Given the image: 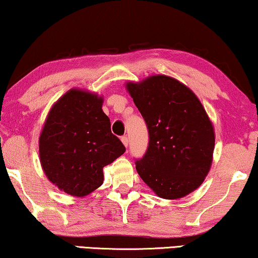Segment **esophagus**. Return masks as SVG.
Segmentation results:
<instances>
[{"mask_svg": "<svg viewBox=\"0 0 258 258\" xmlns=\"http://www.w3.org/2000/svg\"><path fill=\"white\" fill-rule=\"evenodd\" d=\"M121 141H122V144H124L125 147H127V146H128V138L126 136L121 137Z\"/></svg>", "mask_w": 258, "mask_h": 258, "instance_id": "34e87169", "label": "esophagus"}]
</instances>
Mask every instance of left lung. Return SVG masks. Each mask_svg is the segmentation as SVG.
<instances>
[{
	"mask_svg": "<svg viewBox=\"0 0 258 258\" xmlns=\"http://www.w3.org/2000/svg\"><path fill=\"white\" fill-rule=\"evenodd\" d=\"M148 128V147L136 168L161 198L177 199L197 189L212 163L214 131L202 103L177 80L151 76L127 83Z\"/></svg>",
	"mask_w": 258,
	"mask_h": 258,
	"instance_id": "8db88e82",
	"label": "left lung"
}]
</instances>
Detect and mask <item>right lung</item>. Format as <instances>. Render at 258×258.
I'll return each instance as SVG.
<instances>
[{
  "mask_svg": "<svg viewBox=\"0 0 258 258\" xmlns=\"http://www.w3.org/2000/svg\"><path fill=\"white\" fill-rule=\"evenodd\" d=\"M103 99L90 92L69 90L49 111L39 138L46 176L68 195L83 197L103 183V168L125 153L111 132Z\"/></svg>",
  "mask_w": 258,
  "mask_h": 258,
  "instance_id": "1",
  "label": "right lung"
}]
</instances>
